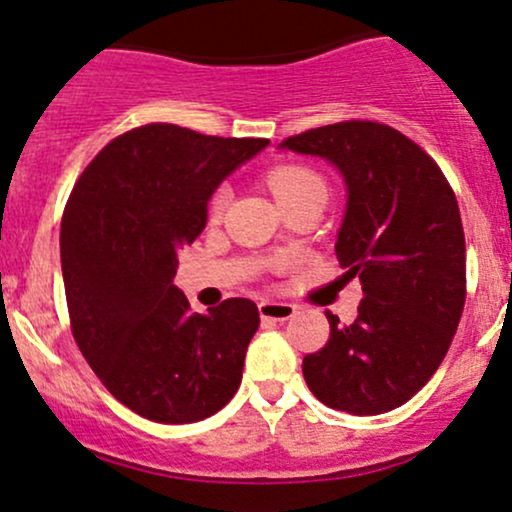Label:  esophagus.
<instances>
[{
  "mask_svg": "<svg viewBox=\"0 0 512 512\" xmlns=\"http://www.w3.org/2000/svg\"><path fill=\"white\" fill-rule=\"evenodd\" d=\"M260 317L262 320H274V322H286L296 315V305L281 303V301H262L260 305Z\"/></svg>",
  "mask_w": 512,
  "mask_h": 512,
  "instance_id": "obj_1",
  "label": "esophagus"
}]
</instances>
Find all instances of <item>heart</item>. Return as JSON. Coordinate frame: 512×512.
I'll use <instances>...</instances> for the list:
<instances>
[{
	"mask_svg": "<svg viewBox=\"0 0 512 512\" xmlns=\"http://www.w3.org/2000/svg\"><path fill=\"white\" fill-rule=\"evenodd\" d=\"M267 185L279 202L286 197L298 195V192H303V190H310V187L327 190L322 175L315 173L313 168H305V166H279V168L269 170ZM226 199H228L226 187L216 190V195L211 197V214H221L223 207H226Z\"/></svg>",
	"mask_w": 512,
	"mask_h": 512,
	"instance_id": "obj_1",
	"label": "heart"
}]
</instances>
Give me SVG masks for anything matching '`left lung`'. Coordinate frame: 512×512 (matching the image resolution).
Segmentation results:
<instances>
[{
    "instance_id": "left-lung-1",
    "label": "left lung",
    "mask_w": 512,
    "mask_h": 512,
    "mask_svg": "<svg viewBox=\"0 0 512 512\" xmlns=\"http://www.w3.org/2000/svg\"><path fill=\"white\" fill-rule=\"evenodd\" d=\"M281 146L344 175L334 252L363 284L351 325L325 313L330 339L303 358L305 383L322 404L356 416L402 407L443 363L462 317L467 255L455 192L419 144L383 122H337Z\"/></svg>"
}]
</instances>
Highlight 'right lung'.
I'll return each instance as SVG.
<instances>
[{"label": "right lung", "mask_w": 512, "mask_h": 512, "mask_svg": "<svg viewBox=\"0 0 512 512\" xmlns=\"http://www.w3.org/2000/svg\"><path fill=\"white\" fill-rule=\"evenodd\" d=\"M267 144L151 122L105 144L69 195L60 255L72 334L110 395L144 419L192 424L238 392L257 305L228 298L192 313L173 279L219 182Z\"/></svg>", "instance_id": "add662e5"}]
</instances>
